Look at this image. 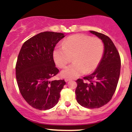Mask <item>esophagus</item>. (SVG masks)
Returning <instances> with one entry per match:
<instances>
[{"instance_id": "obj_1", "label": "esophagus", "mask_w": 132, "mask_h": 132, "mask_svg": "<svg viewBox=\"0 0 132 132\" xmlns=\"http://www.w3.org/2000/svg\"><path fill=\"white\" fill-rule=\"evenodd\" d=\"M65 80V81L66 82H68V81H70V80H71V79H68V78H66V79H64Z\"/></svg>"}]
</instances>
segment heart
<instances>
[{"instance_id": "b5f03b06", "label": "heart", "mask_w": 132, "mask_h": 132, "mask_svg": "<svg viewBox=\"0 0 132 132\" xmlns=\"http://www.w3.org/2000/svg\"><path fill=\"white\" fill-rule=\"evenodd\" d=\"M62 47L55 50L53 59L56 64L63 68L73 58V63L61 73L64 77L68 79H75L95 70L104 53V44L100 39L83 34L68 37L62 43Z\"/></svg>"}]
</instances>
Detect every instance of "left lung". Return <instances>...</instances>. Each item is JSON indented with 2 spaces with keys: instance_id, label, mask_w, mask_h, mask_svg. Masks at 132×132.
<instances>
[{
  "instance_id": "left-lung-1",
  "label": "left lung",
  "mask_w": 132,
  "mask_h": 132,
  "mask_svg": "<svg viewBox=\"0 0 132 132\" xmlns=\"http://www.w3.org/2000/svg\"><path fill=\"white\" fill-rule=\"evenodd\" d=\"M90 32L103 40L104 55L93 73L76 80L75 95L80 105L93 109L103 106L112 99L119 79L121 57L116 46L108 36L94 31Z\"/></svg>"
}]
</instances>
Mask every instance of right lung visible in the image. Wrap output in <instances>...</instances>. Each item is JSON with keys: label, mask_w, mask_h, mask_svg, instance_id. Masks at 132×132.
<instances>
[{"label": "right lung", "mask_w": 132, "mask_h": 132, "mask_svg": "<svg viewBox=\"0 0 132 132\" xmlns=\"http://www.w3.org/2000/svg\"><path fill=\"white\" fill-rule=\"evenodd\" d=\"M63 34L44 31L23 44L18 55L15 71L18 87L28 104L39 110L54 107L59 102L64 80L50 79L59 70L55 67L53 53Z\"/></svg>", "instance_id": "right-lung-1"}]
</instances>
